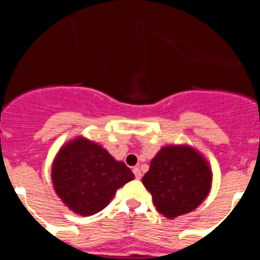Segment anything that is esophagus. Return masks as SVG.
Listing matches in <instances>:
<instances>
[{
  "label": "esophagus",
  "mask_w": 260,
  "mask_h": 260,
  "mask_svg": "<svg viewBox=\"0 0 260 260\" xmlns=\"http://www.w3.org/2000/svg\"><path fill=\"white\" fill-rule=\"evenodd\" d=\"M133 174H135V177L137 180H140L141 179V176H142V174H141V170H140V168H137V167H135L133 168Z\"/></svg>",
  "instance_id": "34e87169"
}]
</instances>
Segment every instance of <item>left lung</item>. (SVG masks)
Masks as SVG:
<instances>
[{"mask_svg": "<svg viewBox=\"0 0 260 260\" xmlns=\"http://www.w3.org/2000/svg\"><path fill=\"white\" fill-rule=\"evenodd\" d=\"M211 168L188 145H168L153 158L142 184L153 196L156 210L176 217L197 209L211 189Z\"/></svg>", "mask_w": 260, "mask_h": 260, "instance_id": "left-lung-1", "label": "left lung"}]
</instances>
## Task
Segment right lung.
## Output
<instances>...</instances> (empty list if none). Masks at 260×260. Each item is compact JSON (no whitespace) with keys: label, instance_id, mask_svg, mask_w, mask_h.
Masks as SVG:
<instances>
[{"label":"right lung","instance_id":"obj_1","mask_svg":"<svg viewBox=\"0 0 260 260\" xmlns=\"http://www.w3.org/2000/svg\"><path fill=\"white\" fill-rule=\"evenodd\" d=\"M133 179L135 175L124 163L84 137L64 145L51 168L55 193L70 210L81 216L104 210L115 191Z\"/></svg>","mask_w":260,"mask_h":260}]
</instances>
